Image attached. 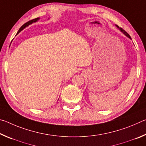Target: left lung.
<instances>
[{
	"instance_id": "obj_1",
	"label": "left lung",
	"mask_w": 146,
	"mask_h": 146,
	"mask_svg": "<svg viewBox=\"0 0 146 146\" xmlns=\"http://www.w3.org/2000/svg\"><path fill=\"white\" fill-rule=\"evenodd\" d=\"M117 26L118 27V28H120V31H122L123 32V33H124V34L125 35H126L127 36H128V37H129V38H131V36H129V34H128V33H127V32H126V31H125L124 30V29H122V28H120V27H119V26H117Z\"/></svg>"
}]
</instances>
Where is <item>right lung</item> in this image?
Returning a JSON list of instances; mask_svg holds the SVG:
<instances>
[{
    "label": "right lung",
    "mask_w": 146,
    "mask_h": 146,
    "mask_svg": "<svg viewBox=\"0 0 146 146\" xmlns=\"http://www.w3.org/2000/svg\"><path fill=\"white\" fill-rule=\"evenodd\" d=\"M39 19V18H36V19H33V20H31V21H28V23H25L24 24L23 26H21V28L19 29V31H18V33H19L20 31H21V30H23V29H24V28H25L26 26H28V25H29V24H32L33 23H35V22H36L38 21V20Z\"/></svg>",
    "instance_id": "add662e5"
}]
</instances>
